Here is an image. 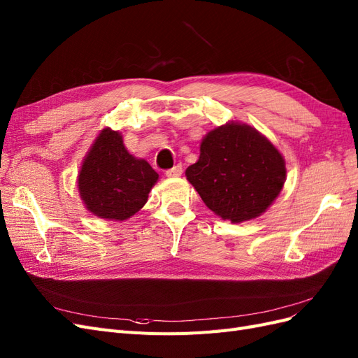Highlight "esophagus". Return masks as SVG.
Instances as JSON below:
<instances>
[{
    "label": "esophagus",
    "instance_id": "obj_1",
    "mask_svg": "<svg viewBox=\"0 0 358 358\" xmlns=\"http://www.w3.org/2000/svg\"><path fill=\"white\" fill-rule=\"evenodd\" d=\"M182 166L180 164H178V166H175L173 169H170V170H167L166 171V176L167 178H170V179H175V178H179L180 175H182Z\"/></svg>",
    "mask_w": 358,
    "mask_h": 358
}]
</instances>
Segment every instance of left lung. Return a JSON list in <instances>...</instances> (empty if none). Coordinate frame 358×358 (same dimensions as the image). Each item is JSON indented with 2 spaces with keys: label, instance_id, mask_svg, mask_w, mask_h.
Returning a JSON list of instances; mask_svg holds the SVG:
<instances>
[{
  "label": "left lung",
  "instance_id": "left-lung-1",
  "mask_svg": "<svg viewBox=\"0 0 358 358\" xmlns=\"http://www.w3.org/2000/svg\"><path fill=\"white\" fill-rule=\"evenodd\" d=\"M204 204L224 221L262 216L287 179L282 154L254 127L229 121L206 134L200 157L185 171Z\"/></svg>",
  "mask_w": 358,
  "mask_h": 358
}]
</instances>
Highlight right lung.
Returning <instances> with one entry per match:
<instances>
[{
    "mask_svg": "<svg viewBox=\"0 0 358 358\" xmlns=\"http://www.w3.org/2000/svg\"><path fill=\"white\" fill-rule=\"evenodd\" d=\"M158 173L127 150L121 131L103 128L85 155L78 189L85 208L96 218L127 221L143 208Z\"/></svg>",
    "mask_w": 358,
    "mask_h": 358,
    "instance_id": "right-lung-1",
    "label": "right lung"
}]
</instances>
